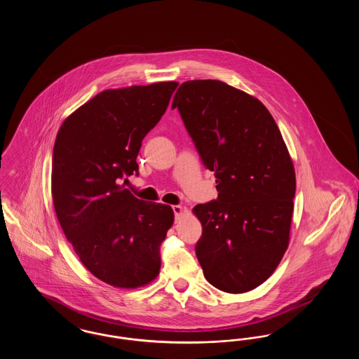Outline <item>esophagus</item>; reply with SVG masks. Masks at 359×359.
<instances>
[{
    "label": "esophagus",
    "instance_id": "esophagus-1",
    "mask_svg": "<svg viewBox=\"0 0 359 359\" xmlns=\"http://www.w3.org/2000/svg\"><path fill=\"white\" fill-rule=\"evenodd\" d=\"M172 210H173V212H175V217H176V218H177V217L182 214V211H183L182 205H172Z\"/></svg>",
    "mask_w": 359,
    "mask_h": 359
}]
</instances>
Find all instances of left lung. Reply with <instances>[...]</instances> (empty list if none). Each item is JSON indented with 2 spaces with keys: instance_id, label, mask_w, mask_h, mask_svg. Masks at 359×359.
<instances>
[{
  "instance_id": "8db88e82",
  "label": "left lung",
  "mask_w": 359,
  "mask_h": 359,
  "mask_svg": "<svg viewBox=\"0 0 359 359\" xmlns=\"http://www.w3.org/2000/svg\"><path fill=\"white\" fill-rule=\"evenodd\" d=\"M175 107L217 177V201L192 210L203 227L195 252L205 280L227 293L255 290L290 243L296 177L280 129L257 98L221 81L182 83Z\"/></svg>"
}]
</instances>
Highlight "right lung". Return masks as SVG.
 <instances>
[{
	"mask_svg": "<svg viewBox=\"0 0 359 359\" xmlns=\"http://www.w3.org/2000/svg\"><path fill=\"white\" fill-rule=\"evenodd\" d=\"M177 82L104 90L60 126L52 154V199L66 238L88 272L117 288L149 284L171 207L121 186L138 175L141 142L165 113Z\"/></svg>",
	"mask_w": 359,
	"mask_h": 359,
	"instance_id": "1",
	"label": "right lung"
}]
</instances>
